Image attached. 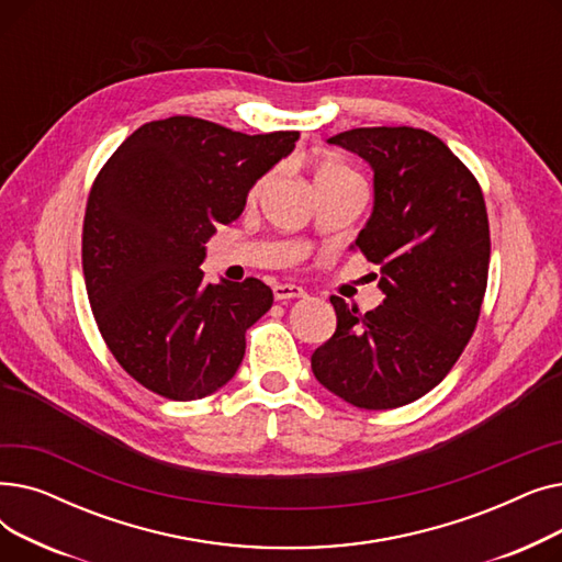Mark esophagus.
<instances>
[{"label": "esophagus", "mask_w": 562, "mask_h": 562, "mask_svg": "<svg viewBox=\"0 0 562 562\" xmlns=\"http://www.w3.org/2000/svg\"><path fill=\"white\" fill-rule=\"evenodd\" d=\"M305 289L299 286V284H289V282H282V284H276L273 286V296L276 301H291V299H303L305 296Z\"/></svg>", "instance_id": "1"}]
</instances>
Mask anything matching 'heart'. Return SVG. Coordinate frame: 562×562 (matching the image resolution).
<instances>
[{"instance_id": "1", "label": "heart", "mask_w": 562, "mask_h": 562, "mask_svg": "<svg viewBox=\"0 0 562 562\" xmlns=\"http://www.w3.org/2000/svg\"><path fill=\"white\" fill-rule=\"evenodd\" d=\"M318 175H352V172L344 164H339V161H328V164H323Z\"/></svg>"}]
</instances>
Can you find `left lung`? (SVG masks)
<instances>
[{
    "mask_svg": "<svg viewBox=\"0 0 562 562\" xmlns=\"http://www.w3.org/2000/svg\"><path fill=\"white\" fill-rule=\"evenodd\" d=\"M328 143L373 170V210L350 250L380 266L385 299L360 314L333 296L337 330L314 350L312 371L356 407L407 405L445 380L474 335L490 266L483 191L424 130L360 127Z\"/></svg>",
    "mask_w": 562,
    "mask_h": 562,
    "instance_id": "left-lung-1",
    "label": "left lung"
}]
</instances>
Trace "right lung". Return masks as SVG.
<instances>
[{"label": "right lung", "mask_w": 562, "mask_h": 562, "mask_svg": "<svg viewBox=\"0 0 562 562\" xmlns=\"http://www.w3.org/2000/svg\"><path fill=\"white\" fill-rule=\"evenodd\" d=\"M296 140L172 115L138 127L100 170L83 218V280L109 350L143 387L195 401L239 369L246 330L273 291L257 278L206 284L204 244L241 216Z\"/></svg>", "instance_id": "obj_1"}]
</instances>
